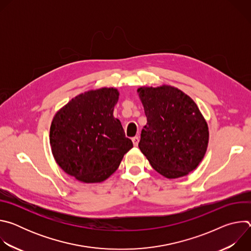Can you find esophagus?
Segmentation results:
<instances>
[{"mask_svg": "<svg viewBox=\"0 0 251 251\" xmlns=\"http://www.w3.org/2000/svg\"><path fill=\"white\" fill-rule=\"evenodd\" d=\"M132 141H133L134 146H138V143H139V137H138V136L133 137V138H132Z\"/></svg>", "mask_w": 251, "mask_h": 251, "instance_id": "34e87169", "label": "esophagus"}]
</instances>
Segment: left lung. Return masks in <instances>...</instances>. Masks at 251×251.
<instances>
[{"label": "left lung", "mask_w": 251, "mask_h": 251, "mask_svg": "<svg viewBox=\"0 0 251 251\" xmlns=\"http://www.w3.org/2000/svg\"><path fill=\"white\" fill-rule=\"evenodd\" d=\"M147 124L139 148L162 176L176 178L194 171L202 160L208 128L194 100L183 91L164 85L138 88Z\"/></svg>", "instance_id": "8db88e82"}]
</instances>
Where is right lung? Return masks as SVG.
<instances>
[{
  "mask_svg": "<svg viewBox=\"0 0 251 251\" xmlns=\"http://www.w3.org/2000/svg\"><path fill=\"white\" fill-rule=\"evenodd\" d=\"M119 92L90 90L71 99L55 114L50 131L58 166L83 183H99L119 167L133 147L121 122L113 116Z\"/></svg>",
  "mask_w": 251,
  "mask_h": 251,
  "instance_id": "1",
  "label": "right lung"
}]
</instances>
